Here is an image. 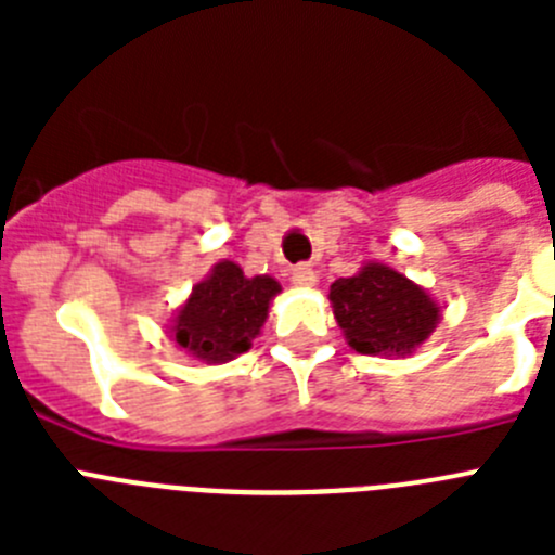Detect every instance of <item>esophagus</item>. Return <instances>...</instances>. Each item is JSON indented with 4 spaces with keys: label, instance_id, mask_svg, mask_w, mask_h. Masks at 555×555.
Here are the masks:
<instances>
[{
    "label": "esophagus",
    "instance_id": "esophagus-1",
    "mask_svg": "<svg viewBox=\"0 0 555 555\" xmlns=\"http://www.w3.org/2000/svg\"><path fill=\"white\" fill-rule=\"evenodd\" d=\"M292 283L300 288H311L317 283V272L311 267H306V263H300V267L292 269Z\"/></svg>",
    "mask_w": 555,
    "mask_h": 555
}]
</instances>
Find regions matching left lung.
<instances>
[{"mask_svg": "<svg viewBox=\"0 0 555 555\" xmlns=\"http://www.w3.org/2000/svg\"><path fill=\"white\" fill-rule=\"evenodd\" d=\"M327 300L347 345L361 356H411L442 320V308L423 286L377 261L338 278Z\"/></svg>", "mask_w": 555, "mask_h": 555, "instance_id": "1", "label": "left lung"}]
</instances>
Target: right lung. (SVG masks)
<instances>
[{
    "mask_svg": "<svg viewBox=\"0 0 555 555\" xmlns=\"http://www.w3.org/2000/svg\"><path fill=\"white\" fill-rule=\"evenodd\" d=\"M281 283L269 274L247 278L233 261L214 263L171 320V338L205 364H228L253 347Z\"/></svg>",
    "mask_w": 555,
    "mask_h": 555,
    "instance_id": "right-lung-1",
    "label": "right lung"
}]
</instances>
